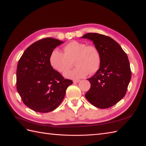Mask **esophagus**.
<instances>
[{
    "mask_svg": "<svg viewBox=\"0 0 146 146\" xmlns=\"http://www.w3.org/2000/svg\"><path fill=\"white\" fill-rule=\"evenodd\" d=\"M80 82L79 80H73V83H78Z\"/></svg>",
    "mask_w": 146,
    "mask_h": 146,
    "instance_id": "obj_1",
    "label": "esophagus"
}]
</instances>
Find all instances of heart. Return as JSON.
<instances>
[{
	"mask_svg": "<svg viewBox=\"0 0 146 146\" xmlns=\"http://www.w3.org/2000/svg\"><path fill=\"white\" fill-rule=\"evenodd\" d=\"M74 62L77 67L67 72ZM49 63L52 68L63 73L66 78L77 80L84 78L88 74H94L98 70L101 63V56L94 45H86L82 42L73 41L64 47V53L57 49L51 52Z\"/></svg>",
	"mask_w": 146,
	"mask_h": 146,
	"instance_id": "1",
	"label": "heart"
}]
</instances>
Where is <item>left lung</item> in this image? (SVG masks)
Masks as SVG:
<instances>
[{"label":"left lung","mask_w":146,"mask_h":146,"mask_svg":"<svg viewBox=\"0 0 146 146\" xmlns=\"http://www.w3.org/2000/svg\"><path fill=\"white\" fill-rule=\"evenodd\" d=\"M82 38L92 41L101 56L98 70L88 79L91 87L85 97L97 108L112 107L124 97L131 79L127 55L119 43L108 36L87 33Z\"/></svg>","instance_id":"obj_1"}]
</instances>
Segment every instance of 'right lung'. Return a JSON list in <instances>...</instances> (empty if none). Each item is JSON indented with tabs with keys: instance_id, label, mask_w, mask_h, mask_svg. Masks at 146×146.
<instances>
[{
	"instance_id": "right-lung-1",
	"label": "right lung",
	"mask_w": 146,
	"mask_h": 146,
	"mask_svg": "<svg viewBox=\"0 0 146 146\" xmlns=\"http://www.w3.org/2000/svg\"><path fill=\"white\" fill-rule=\"evenodd\" d=\"M63 42L52 38L39 40L26 49L18 62L17 92L24 104L38 112L55 110L73 83L64 79L49 63L52 51Z\"/></svg>"
}]
</instances>
